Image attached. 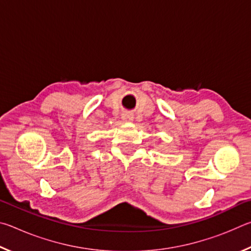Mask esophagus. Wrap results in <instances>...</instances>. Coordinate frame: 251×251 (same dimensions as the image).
I'll return each mask as SVG.
<instances>
[{
    "label": "esophagus",
    "mask_w": 251,
    "mask_h": 251,
    "mask_svg": "<svg viewBox=\"0 0 251 251\" xmlns=\"http://www.w3.org/2000/svg\"><path fill=\"white\" fill-rule=\"evenodd\" d=\"M122 120L126 123H131L134 121V116H133V114H130V113H125V114H123Z\"/></svg>",
    "instance_id": "esophagus-1"
}]
</instances>
